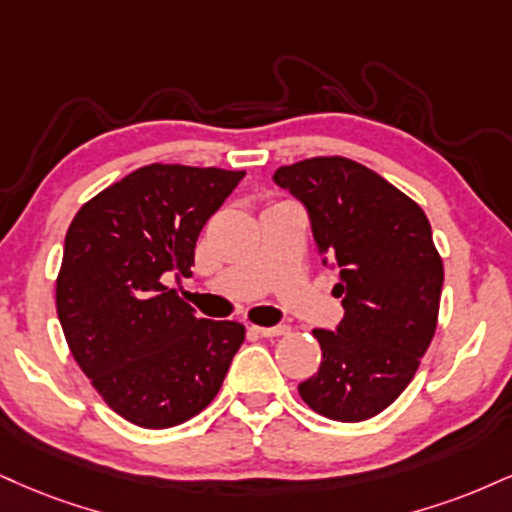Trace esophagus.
Listing matches in <instances>:
<instances>
[{
	"mask_svg": "<svg viewBox=\"0 0 512 512\" xmlns=\"http://www.w3.org/2000/svg\"><path fill=\"white\" fill-rule=\"evenodd\" d=\"M255 331L260 336H267V338H274V336H286L288 331V326L286 324H279V326H255Z\"/></svg>",
	"mask_w": 512,
	"mask_h": 512,
	"instance_id": "34e87169",
	"label": "esophagus"
}]
</instances>
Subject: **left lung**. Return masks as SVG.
Here are the masks:
<instances>
[{"instance_id": "left-lung-1", "label": "left lung", "mask_w": 512, "mask_h": 512, "mask_svg": "<svg viewBox=\"0 0 512 512\" xmlns=\"http://www.w3.org/2000/svg\"><path fill=\"white\" fill-rule=\"evenodd\" d=\"M274 181L305 205L346 310L336 331H312L322 365L298 393L329 420H369L405 391L434 338L443 262L432 226L415 200L346 157L279 166Z\"/></svg>"}]
</instances>
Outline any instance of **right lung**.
<instances>
[{
	"mask_svg": "<svg viewBox=\"0 0 512 512\" xmlns=\"http://www.w3.org/2000/svg\"><path fill=\"white\" fill-rule=\"evenodd\" d=\"M245 171L147 164L73 217L57 315L73 360L104 403L145 429L188 422L217 396L245 326L195 317L162 283L190 276L202 226Z\"/></svg>",
	"mask_w": 512,
	"mask_h": 512,
	"instance_id": "right-lung-1",
	"label": "right lung"
}]
</instances>
